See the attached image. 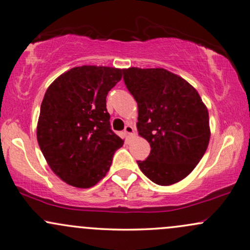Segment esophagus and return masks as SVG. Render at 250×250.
Masks as SVG:
<instances>
[{"label":"esophagus","mask_w":250,"mask_h":250,"mask_svg":"<svg viewBox=\"0 0 250 250\" xmlns=\"http://www.w3.org/2000/svg\"><path fill=\"white\" fill-rule=\"evenodd\" d=\"M125 132L129 136H133L135 135V129H133V126L131 125H126L125 128Z\"/></svg>","instance_id":"34e87169"}]
</instances>
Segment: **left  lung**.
<instances>
[{
	"mask_svg": "<svg viewBox=\"0 0 250 250\" xmlns=\"http://www.w3.org/2000/svg\"><path fill=\"white\" fill-rule=\"evenodd\" d=\"M138 105L139 136L150 154L138 167L160 186L181 181L202 160L209 143L208 110L187 80L163 68L124 69Z\"/></svg>",
	"mask_w": 250,
	"mask_h": 250,
	"instance_id": "8db88e82",
	"label": "left lung"
}]
</instances>
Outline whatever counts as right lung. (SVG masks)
I'll return each instance as SVG.
<instances>
[{
	"instance_id": "1",
	"label": "right lung",
	"mask_w": 250,
	"mask_h": 250,
	"mask_svg": "<svg viewBox=\"0 0 250 250\" xmlns=\"http://www.w3.org/2000/svg\"><path fill=\"white\" fill-rule=\"evenodd\" d=\"M124 69L76 66L48 86L41 105L37 142L51 170L76 188H90L110 170L125 140L111 130L106 96Z\"/></svg>"
}]
</instances>
